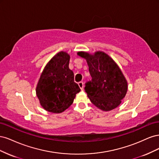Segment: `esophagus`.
Wrapping results in <instances>:
<instances>
[{"mask_svg":"<svg viewBox=\"0 0 159 159\" xmlns=\"http://www.w3.org/2000/svg\"><path fill=\"white\" fill-rule=\"evenodd\" d=\"M78 85L81 89H84V83L82 82V81H80V82H78Z\"/></svg>","mask_w":159,"mask_h":159,"instance_id":"esophagus-1","label":"esophagus"}]
</instances>
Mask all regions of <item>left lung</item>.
Returning <instances> with one entry per match:
<instances>
[{"label":"left lung","instance_id":"left-lung-1","mask_svg":"<svg viewBox=\"0 0 159 159\" xmlns=\"http://www.w3.org/2000/svg\"><path fill=\"white\" fill-rule=\"evenodd\" d=\"M78 54L87 61L92 78L84 88L91 102L105 111L118 107L127 93V82L117 64L103 52Z\"/></svg>","mask_w":159,"mask_h":159}]
</instances>
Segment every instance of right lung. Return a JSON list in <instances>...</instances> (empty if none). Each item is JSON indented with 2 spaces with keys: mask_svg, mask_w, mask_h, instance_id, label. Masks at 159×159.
<instances>
[{
  "mask_svg": "<svg viewBox=\"0 0 159 159\" xmlns=\"http://www.w3.org/2000/svg\"><path fill=\"white\" fill-rule=\"evenodd\" d=\"M70 58L68 53H57L47 64L38 81L36 95L42 107L49 112L64 111L80 91L74 72L69 68Z\"/></svg>",
  "mask_w": 159,
  "mask_h": 159,
  "instance_id": "right-lung-1",
  "label": "right lung"
}]
</instances>
